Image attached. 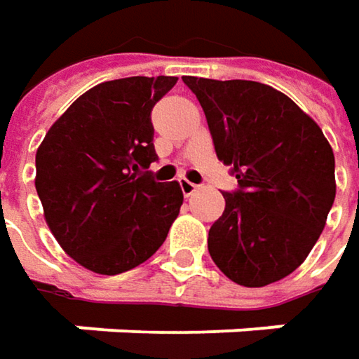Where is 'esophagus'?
<instances>
[{"instance_id": "obj_1", "label": "esophagus", "mask_w": 359, "mask_h": 359, "mask_svg": "<svg viewBox=\"0 0 359 359\" xmlns=\"http://www.w3.org/2000/svg\"><path fill=\"white\" fill-rule=\"evenodd\" d=\"M180 189H182V194H184L186 198H189V196L198 189V186H196V184H191V182L186 180V177H180Z\"/></svg>"}]
</instances>
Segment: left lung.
<instances>
[{"mask_svg": "<svg viewBox=\"0 0 359 359\" xmlns=\"http://www.w3.org/2000/svg\"><path fill=\"white\" fill-rule=\"evenodd\" d=\"M200 100L218 159L238 191L222 194L208 252L242 287L277 283L303 264L335 200V159L319 125L277 88L184 76Z\"/></svg>", "mask_w": 359, "mask_h": 359, "instance_id": "1", "label": "left lung"}]
</instances>
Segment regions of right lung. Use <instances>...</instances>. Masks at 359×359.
Returning <instances> with one entry per match:
<instances>
[{"label":"right lung","mask_w":359,"mask_h":359,"mask_svg":"<svg viewBox=\"0 0 359 359\" xmlns=\"http://www.w3.org/2000/svg\"><path fill=\"white\" fill-rule=\"evenodd\" d=\"M175 76L100 82L74 100L36 151V191L62 250L99 275L153 257L180 214L177 182L145 171L157 159L151 109Z\"/></svg>","instance_id":"obj_1"}]
</instances>
